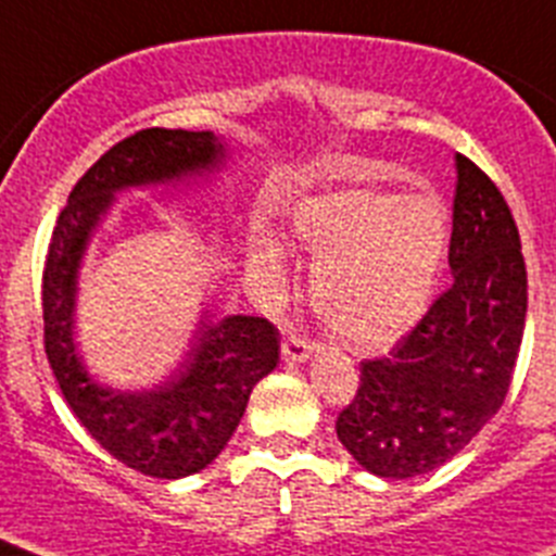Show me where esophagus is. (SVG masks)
<instances>
[{
    "label": "esophagus",
    "instance_id": "1",
    "mask_svg": "<svg viewBox=\"0 0 556 556\" xmlns=\"http://www.w3.org/2000/svg\"><path fill=\"white\" fill-rule=\"evenodd\" d=\"M281 351H283V358H287V362H306V358L317 351V342L306 339L303 333L289 331L287 337H283Z\"/></svg>",
    "mask_w": 556,
    "mask_h": 556
}]
</instances>
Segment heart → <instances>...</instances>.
Here are the masks:
<instances>
[{
    "label": "heart",
    "mask_w": 556,
    "mask_h": 556,
    "mask_svg": "<svg viewBox=\"0 0 556 556\" xmlns=\"http://www.w3.org/2000/svg\"><path fill=\"white\" fill-rule=\"evenodd\" d=\"M312 253V294L328 331L353 351H384L426 314L448 250V211L437 198L348 189L294 208ZM253 264L281 278L287 248L262 225Z\"/></svg>",
    "instance_id": "heart-1"
}]
</instances>
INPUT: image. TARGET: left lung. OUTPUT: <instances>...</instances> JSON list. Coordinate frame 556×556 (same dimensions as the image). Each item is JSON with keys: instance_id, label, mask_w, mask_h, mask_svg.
<instances>
[{"instance_id": "8db88e82", "label": "left lung", "mask_w": 556, "mask_h": 556, "mask_svg": "<svg viewBox=\"0 0 556 556\" xmlns=\"http://www.w3.org/2000/svg\"><path fill=\"white\" fill-rule=\"evenodd\" d=\"M454 281L339 412L348 454L381 479L440 468L488 426L513 381L527 326V264L513 211L493 180L456 152Z\"/></svg>"}]
</instances>
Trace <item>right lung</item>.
<instances>
[{"instance_id": "add662e5", "label": "right lung", "mask_w": 556, "mask_h": 556, "mask_svg": "<svg viewBox=\"0 0 556 556\" xmlns=\"http://www.w3.org/2000/svg\"><path fill=\"white\" fill-rule=\"evenodd\" d=\"M225 159L228 147L211 130L150 127L113 144L68 194L43 264V348L68 409L108 454L155 479H184L217 459L253 387L278 365V328L264 317L214 320L203 312L178 370L150 390H113L88 372L77 351V278L119 191L203 178Z\"/></svg>"}]
</instances>
